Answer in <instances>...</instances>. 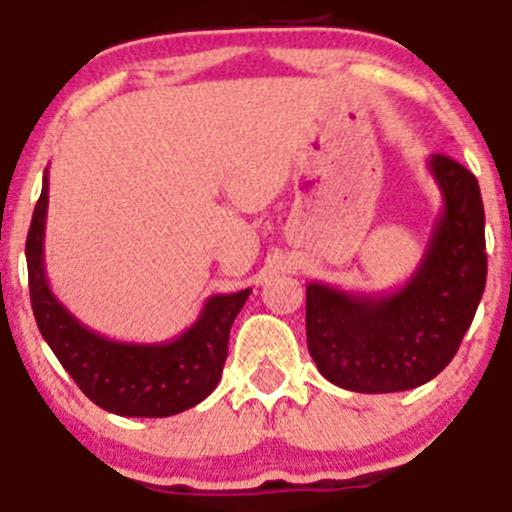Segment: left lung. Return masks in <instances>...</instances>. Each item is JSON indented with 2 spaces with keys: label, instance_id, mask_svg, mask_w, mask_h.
I'll return each mask as SVG.
<instances>
[{
  "label": "left lung",
  "instance_id": "left-lung-1",
  "mask_svg": "<svg viewBox=\"0 0 512 512\" xmlns=\"http://www.w3.org/2000/svg\"><path fill=\"white\" fill-rule=\"evenodd\" d=\"M442 196L415 274L392 291L306 284V344L332 384L364 394L405 392L435 379L455 357L488 276L478 178L452 160H427Z\"/></svg>",
  "mask_w": 512,
  "mask_h": 512
}]
</instances>
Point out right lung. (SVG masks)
<instances>
[{"mask_svg": "<svg viewBox=\"0 0 512 512\" xmlns=\"http://www.w3.org/2000/svg\"><path fill=\"white\" fill-rule=\"evenodd\" d=\"M50 180L34 206L27 233L29 299L42 337L77 387L97 407L120 417H170L196 407L216 389L228 354L233 319L251 289L213 294L198 319L170 342H115L82 324L50 289L45 271V226Z\"/></svg>", "mask_w": 512, "mask_h": 512, "instance_id": "1", "label": "right lung"}]
</instances>
